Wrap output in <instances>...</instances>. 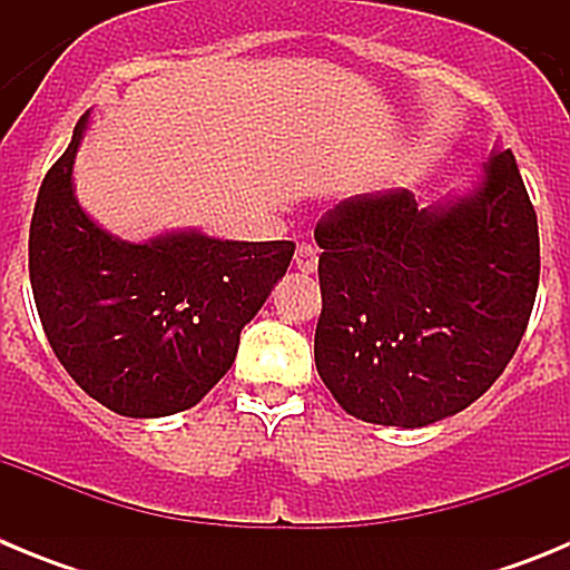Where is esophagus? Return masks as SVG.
<instances>
[{"instance_id":"obj_1","label":"esophagus","mask_w":570,"mask_h":570,"mask_svg":"<svg viewBox=\"0 0 570 570\" xmlns=\"http://www.w3.org/2000/svg\"><path fill=\"white\" fill-rule=\"evenodd\" d=\"M316 265H320V256H316V248L311 245H299L294 256V268L302 271V274H314Z\"/></svg>"}]
</instances>
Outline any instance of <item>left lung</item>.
<instances>
[{"label":"left lung","mask_w":570,"mask_h":570,"mask_svg":"<svg viewBox=\"0 0 570 570\" xmlns=\"http://www.w3.org/2000/svg\"><path fill=\"white\" fill-rule=\"evenodd\" d=\"M322 316L314 360L356 420L422 428L465 411L505 371L540 285V230L500 150L465 194L351 196L314 230Z\"/></svg>","instance_id":"1"}]
</instances>
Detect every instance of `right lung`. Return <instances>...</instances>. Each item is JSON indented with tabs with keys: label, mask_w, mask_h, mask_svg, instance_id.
Masks as SVG:
<instances>
[{
	"label": "right lung",
	"mask_w": 570,
	"mask_h": 570,
	"mask_svg": "<svg viewBox=\"0 0 570 570\" xmlns=\"http://www.w3.org/2000/svg\"><path fill=\"white\" fill-rule=\"evenodd\" d=\"M90 110L42 179L30 219V288L45 336L85 394L114 414L188 411L228 374L294 242H236L196 228L114 236L73 190Z\"/></svg>",
	"instance_id": "add662e5"
}]
</instances>
